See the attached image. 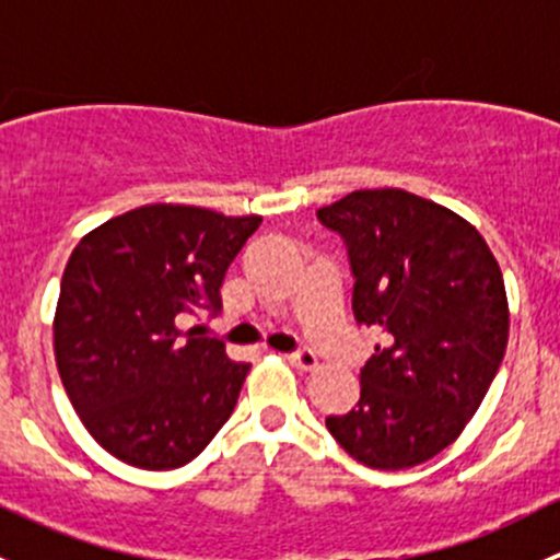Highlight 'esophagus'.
Masks as SVG:
<instances>
[{
  "mask_svg": "<svg viewBox=\"0 0 560 560\" xmlns=\"http://www.w3.org/2000/svg\"><path fill=\"white\" fill-rule=\"evenodd\" d=\"M287 363L295 365L298 371H316L319 360H316V354L312 352V349H301V352H295V354H287Z\"/></svg>",
  "mask_w": 560,
  "mask_h": 560,
  "instance_id": "esophagus-1",
  "label": "esophagus"
}]
</instances>
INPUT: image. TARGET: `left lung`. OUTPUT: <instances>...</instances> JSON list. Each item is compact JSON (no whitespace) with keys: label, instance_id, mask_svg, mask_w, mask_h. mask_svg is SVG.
Segmentation results:
<instances>
[{"label":"left lung","instance_id":"8db88e82","mask_svg":"<svg viewBox=\"0 0 560 560\" xmlns=\"http://www.w3.org/2000/svg\"><path fill=\"white\" fill-rule=\"evenodd\" d=\"M354 273L352 312L382 336L352 411L325 425L358 463L420 466L482 404L510 338L499 259L479 230L406 189H358L319 208Z\"/></svg>","mask_w":560,"mask_h":560}]
</instances>
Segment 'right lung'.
<instances>
[{"label": "right lung", "mask_w": 560, "mask_h": 560, "mask_svg": "<svg viewBox=\"0 0 560 560\" xmlns=\"http://www.w3.org/2000/svg\"><path fill=\"white\" fill-rule=\"evenodd\" d=\"M259 222L154 202L107 219L72 248L54 314L56 369L105 453L167 471L230 420L252 365L180 322L217 312L224 273Z\"/></svg>", "instance_id": "obj_1"}]
</instances>
